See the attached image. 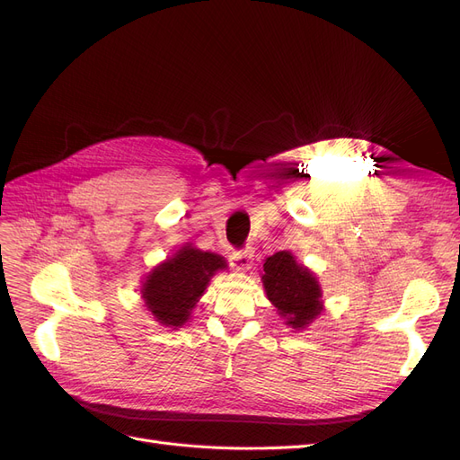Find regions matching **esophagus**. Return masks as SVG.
I'll return each mask as SVG.
<instances>
[{
	"label": "esophagus",
	"mask_w": 460,
	"mask_h": 460,
	"mask_svg": "<svg viewBox=\"0 0 460 460\" xmlns=\"http://www.w3.org/2000/svg\"><path fill=\"white\" fill-rule=\"evenodd\" d=\"M252 261H253V252L252 247H243V249H235L230 255V264L235 270H247L252 267Z\"/></svg>",
	"instance_id": "34e87169"
}]
</instances>
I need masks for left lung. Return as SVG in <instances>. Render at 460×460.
I'll use <instances>...</instances> for the list:
<instances>
[{
    "mask_svg": "<svg viewBox=\"0 0 460 460\" xmlns=\"http://www.w3.org/2000/svg\"><path fill=\"white\" fill-rule=\"evenodd\" d=\"M262 284L269 299L291 328H305L323 311L316 278L296 262L289 252H278L264 262Z\"/></svg>",
    "mask_w": 460,
    "mask_h": 460,
    "instance_id": "obj_1",
    "label": "left lung"
}]
</instances>
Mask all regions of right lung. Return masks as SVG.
<instances>
[{
  "instance_id": "add662e5",
  "label": "right lung",
  "mask_w": 460,
  "mask_h": 460,
  "mask_svg": "<svg viewBox=\"0 0 460 460\" xmlns=\"http://www.w3.org/2000/svg\"><path fill=\"white\" fill-rule=\"evenodd\" d=\"M220 269H226L220 255L184 245L147 276L142 289L147 309L164 326H182L211 276Z\"/></svg>"
}]
</instances>
